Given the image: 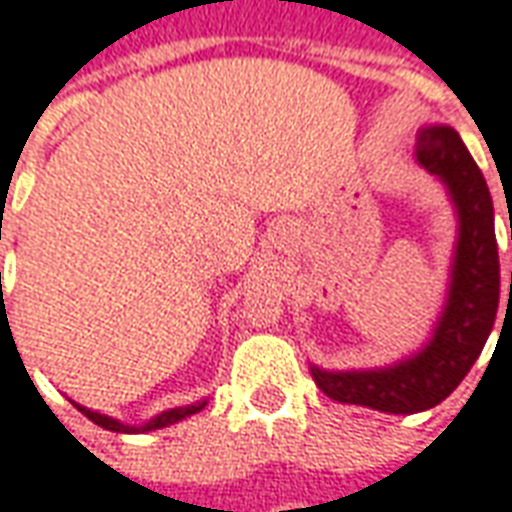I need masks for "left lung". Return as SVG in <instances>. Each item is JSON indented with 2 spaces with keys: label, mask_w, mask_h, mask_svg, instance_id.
Instances as JSON below:
<instances>
[{
  "label": "left lung",
  "mask_w": 512,
  "mask_h": 512,
  "mask_svg": "<svg viewBox=\"0 0 512 512\" xmlns=\"http://www.w3.org/2000/svg\"><path fill=\"white\" fill-rule=\"evenodd\" d=\"M416 157L424 169L449 185L460 213L452 288L435 335L418 355L380 371L313 368L316 385L335 402L405 416L430 410L463 382L480 357L499 310V249L493 232L491 191L482 171L468 155L460 135L449 127L421 130Z\"/></svg>",
  "instance_id": "left-lung-1"
}]
</instances>
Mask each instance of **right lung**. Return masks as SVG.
Returning <instances> with one entry per match:
<instances>
[{
    "label": "right lung",
    "instance_id": "add662e5",
    "mask_svg": "<svg viewBox=\"0 0 512 512\" xmlns=\"http://www.w3.org/2000/svg\"><path fill=\"white\" fill-rule=\"evenodd\" d=\"M202 407H205V402H196V405H188V407H174V410H166V413H160V416L152 418V421H146L144 427H138V430H135V427H127V424H119L116 418L99 416V413L88 410V407L77 405V410H80L82 416H88L91 421H94V424H99V427H105V430H110V432H149V430H160V427H166V424H174V421L191 416V413H199Z\"/></svg>",
    "mask_w": 512,
    "mask_h": 512
}]
</instances>
